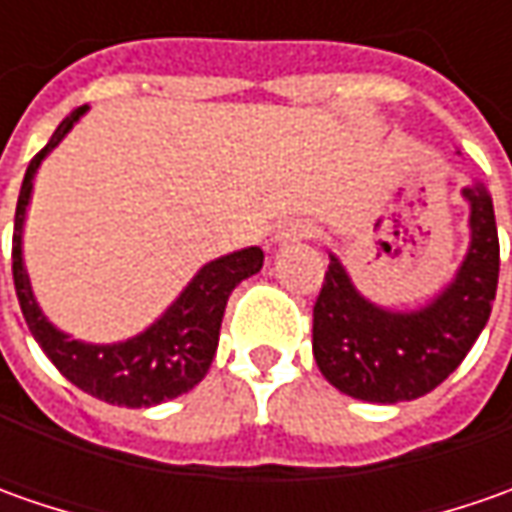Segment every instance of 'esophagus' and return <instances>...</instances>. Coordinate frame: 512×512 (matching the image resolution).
Wrapping results in <instances>:
<instances>
[{
    "instance_id": "1",
    "label": "esophagus",
    "mask_w": 512,
    "mask_h": 512,
    "mask_svg": "<svg viewBox=\"0 0 512 512\" xmlns=\"http://www.w3.org/2000/svg\"><path fill=\"white\" fill-rule=\"evenodd\" d=\"M313 236V227L305 225V222H290L279 233H276V242L279 245H287V242H299V239H310Z\"/></svg>"
}]
</instances>
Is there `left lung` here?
Returning a JSON list of instances; mask_svg holds the SVG:
<instances>
[{
    "label": "left lung",
    "mask_w": 512,
    "mask_h": 512,
    "mask_svg": "<svg viewBox=\"0 0 512 512\" xmlns=\"http://www.w3.org/2000/svg\"><path fill=\"white\" fill-rule=\"evenodd\" d=\"M470 202V250L453 285L413 313L370 305L330 256L313 305V356L327 382L362 402L396 404L430 393L464 362L490 319L499 285V230L482 187Z\"/></svg>",
    "instance_id": "left-lung-1"
}]
</instances>
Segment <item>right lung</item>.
<instances>
[{"label": "right lung", "instance_id": "1", "mask_svg": "<svg viewBox=\"0 0 512 512\" xmlns=\"http://www.w3.org/2000/svg\"><path fill=\"white\" fill-rule=\"evenodd\" d=\"M85 110L88 108L73 110L25 170L13 219V287L33 339L70 384L108 404L150 407L182 396L205 379L207 367L216 356L227 299L242 279L262 270L265 253L259 247H247L205 265L182 290V296L168 307V313L128 342L85 344L59 333L42 316L33 299L28 273L22 265V222L39 162L48 156L50 148L62 142V136Z\"/></svg>", "mask_w": 512, "mask_h": 512}]
</instances>
